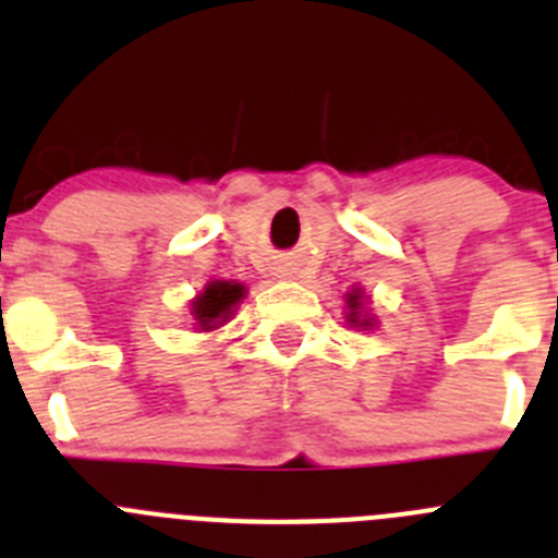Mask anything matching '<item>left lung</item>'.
I'll return each mask as SVG.
<instances>
[{
  "instance_id": "left-lung-1",
  "label": "left lung",
  "mask_w": 558,
  "mask_h": 558,
  "mask_svg": "<svg viewBox=\"0 0 558 558\" xmlns=\"http://www.w3.org/2000/svg\"><path fill=\"white\" fill-rule=\"evenodd\" d=\"M344 319H348L350 328H359V330H375L378 328V319L375 314L369 311V294H364L361 286H353V289L344 294Z\"/></svg>"
}]
</instances>
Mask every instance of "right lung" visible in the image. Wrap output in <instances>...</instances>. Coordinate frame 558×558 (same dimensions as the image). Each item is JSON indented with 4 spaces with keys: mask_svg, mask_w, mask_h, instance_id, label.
Listing matches in <instances>:
<instances>
[{
    "mask_svg": "<svg viewBox=\"0 0 558 558\" xmlns=\"http://www.w3.org/2000/svg\"><path fill=\"white\" fill-rule=\"evenodd\" d=\"M244 294H247V289L239 280H210V283H205V289L192 300L194 330L210 333V330L222 328L235 314V308L242 305Z\"/></svg>",
    "mask_w": 558,
    "mask_h": 558,
    "instance_id": "right-lung-1",
    "label": "right lung"
}]
</instances>
